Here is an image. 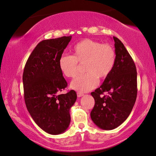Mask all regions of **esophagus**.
<instances>
[{
  "instance_id": "1",
  "label": "esophagus",
  "mask_w": 156,
  "mask_h": 156,
  "mask_svg": "<svg viewBox=\"0 0 156 156\" xmlns=\"http://www.w3.org/2000/svg\"><path fill=\"white\" fill-rule=\"evenodd\" d=\"M84 95V94L83 93H80V92H78L77 93V96L78 97H82Z\"/></svg>"
}]
</instances>
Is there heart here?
I'll use <instances>...</instances> for the list:
<instances>
[{
  "label": "heart",
  "mask_w": 156,
  "mask_h": 156,
  "mask_svg": "<svg viewBox=\"0 0 156 156\" xmlns=\"http://www.w3.org/2000/svg\"><path fill=\"white\" fill-rule=\"evenodd\" d=\"M72 56L63 55L59 60V67L63 74L74 78L77 74L79 65L84 64L85 74L78 76L70 84L72 89L80 93L88 92L97 87L98 78L105 79L114 68L116 53L109 44L84 39L72 48Z\"/></svg>",
  "instance_id": "obj_1"
}]
</instances>
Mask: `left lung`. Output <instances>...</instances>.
Returning a JSON list of instances; mask_svg holds the SVG:
<instances>
[{
    "label": "left lung",
    "mask_w": 156,
    "mask_h": 156,
    "mask_svg": "<svg viewBox=\"0 0 156 156\" xmlns=\"http://www.w3.org/2000/svg\"><path fill=\"white\" fill-rule=\"evenodd\" d=\"M116 61L111 74L91 93L94 99L90 118L97 126L112 130L129 117L137 94L136 69L132 57L120 40L114 36ZM105 92L109 96H101Z\"/></svg>",
    "instance_id": "obj_1"
}]
</instances>
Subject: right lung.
I'll return each instance as SVG.
<instances>
[{
  "mask_svg": "<svg viewBox=\"0 0 156 156\" xmlns=\"http://www.w3.org/2000/svg\"><path fill=\"white\" fill-rule=\"evenodd\" d=\"M72 36L44 40L27 60L23 74L24 99L34 121L46 133L59 135L68 129L69 110L77 94L71 90L58 94L68 86L59 60Z\"/></svg>",
  "mask_w": 156,
  "mask_h": 156,
  "instance_id": "right-lung-1",
  "label": "right lung"
}]
</instances>
